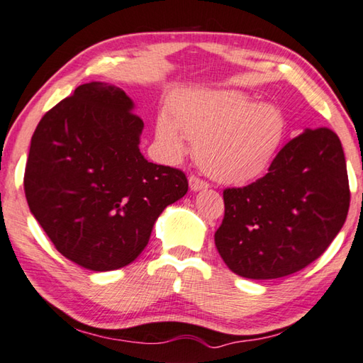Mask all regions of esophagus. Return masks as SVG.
Masks as SVG:
<instances>
[{
  "mask_svg": "<svg viewBox=\"0 0 363 363\" xmlns=\"http://www.w3.org/2000/svg\"><path fill=\"white\" fill-rule=\"evenodd\" d=\"M189 188H191L193 191H199V189L208 188V183L206 180H202L198 175H191L189 177Z\"/></svg>",
  "mask_w": 363,
  "mask_h": 363,
  "instance_id": "1",
  "label": "esophagus"
}]
</instances>
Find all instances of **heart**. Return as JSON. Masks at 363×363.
Returning <instances> with one entry per match:
<instances>
[{"instance_id": "obj_1", "label": "heart", "mask_w": 363, "mask_h": 363, "mask_svg": "<svg viewBox=\"0 0 363 363\" xmlns=\"http://www.w3.org/2000/svg\"><path fill=\"white\" fill-rule=\"evenodd\" d=\"M156 133L167 155L185 152V135L206 174L223 183H245L262 175L284 138L277 106L253 104L240 91H198L172 105L157 119Z\"/></svg>"}]
</instances>
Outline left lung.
Segmentation results:
<instances>
[{"label": "left lung", "instance_id": "1", "mask_svg": "<svg viewBox=\"0 0 363 363\" xmlns=\"http://www.w3.org/2000/svg\"><path fill=\"white\" fill-rule=\"evenodd\" d=\"M215 245L233 272L277 279L319 258L345 225L349 191L345 151L328 127L308 129L277 152L268 174L223 191Z\"/></svg>", "mask_w": 363, "mask_h": 363}]
</instances>
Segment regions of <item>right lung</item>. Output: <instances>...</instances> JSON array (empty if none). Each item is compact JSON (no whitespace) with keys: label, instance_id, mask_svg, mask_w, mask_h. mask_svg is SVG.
I'll return each instance as SVG.
<instances>
[{"label":"right lung","instance_id":"right-lung-1","mask_svg":"<svg viewBox=\"0 0 363 363\" xmlns=\"http://www.w3.org/2000/svg\"><path fill=\"white\" fill-rule=\"evenodd\" d=\"M123 89L87 82L44 114L31 137L23 189L63 257L91 271L127 266L159 215L188 191L180 169L140 152L143 121Z\"/></svg>","mask_w":363,"mask_h":363}]
</instances>
